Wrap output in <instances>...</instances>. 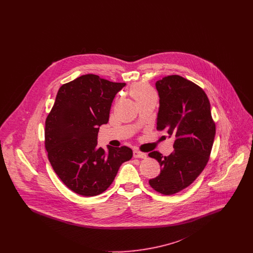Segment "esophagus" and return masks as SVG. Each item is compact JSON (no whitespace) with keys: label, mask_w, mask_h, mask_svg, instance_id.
<instances>
[{"label":"esophagus","mask_w":253,"mask_h":253,"mask_svg":"<svg viewBox=\"0 0 253 253\" xmlns=\"http://www.w3.org/2000/svg\"><path fill=\"white\" fill-rule=\"evenodd\" d=\"M133 157H135V158H146L147 155L145 153L135 150V151H133Z\"/></svg>","instance_id":"34e87169"}]
</instances>
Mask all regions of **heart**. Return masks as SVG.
<instances>
[{
  "mask_svg": "<svg viewBox=\"0 0 253 253\" xmlns=\"http://www.w3.org/2000/svg\"><path fill=\"white\" fill-rule=\"evenodd\" d=\"M130 94L137 103L152 98L157 99L156 92L150 86L143 84H135L132 85L130 89Z\"/></svg>",
  "mask_w": 253,
  "mask_h": 253,
  "instance_id": "heart-1",
  "label": "heart"
}]
</instances>
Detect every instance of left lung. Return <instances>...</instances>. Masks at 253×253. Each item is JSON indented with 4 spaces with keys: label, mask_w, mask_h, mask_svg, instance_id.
Listing matches in <instances>:
<instances>
[{
    "label": "left lung",
    "mask_w": 253,
    "mask_h": 253,
    "mask_svg": "<svg viewBox=\"0 0 253 253\" xmlns=\"http://www.w3.org/2000/svg\"><path fill=\"white\" fill-rule=\"evenodd\" d=\"M159 96L157 129L172 136L173 152L163 157L157 151L149 154L161 167L160 174L150 179L159 193L170 195L189 187L204 169L215 136V123L204 90L178 75L157 81Z\"/></svg>",
    "instance_id": "left-lung-1"
}]
</instances>
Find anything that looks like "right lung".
<instances>
[{"label":"right lung","instance_id":"right-lung-1","mask_svg":"<svg viewBox=\"0 0 253 253\" xmlns=\"http://www.w3.org/2000/svg\"><path fill=\"white\" fill-rule=\"evenodd\" d=\"M126 85L87 74L60 86L45 121L44 144L51 166L74 193L95 196L132 157L127 146L97 147L99 126L109 121L113 99Z\"/></svg>","mask_w":253,"mask_h":253}]
</instances>
